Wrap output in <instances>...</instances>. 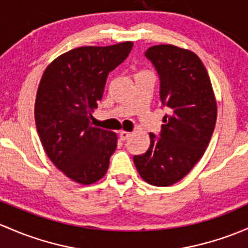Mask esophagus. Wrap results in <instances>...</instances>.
<instances>
[{
	"instance_id": "obj_1",
	"label": "esophagus",
	"mask_w": 248,
	"mask_h": 248,
	"mask_svg": "<svg viewBox=\"0 0 248 248\" xmlns=\"http://www.w3.org/2000/svg\"><path fill=\"white\" fill-rule=\"evenodd\" d=\"M131 135H132V133H129L127 131H121V132H120V139H121L122 141H124V140L128 139Z\"/></svg>"
}]
</instances>
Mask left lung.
I'll return each instance as SVG.
<instances>
[{
    "mask_svg": "<svg viewBox=\"0 0 248 248\" xmlns=\"http://www.w3.org/2000/svg\"><path fill=\"white\" fill-rule=\"evenodd\" d=\"M145 56L160 78V101L168 108L160 138L150 133V147L134 155L140 177L151 186H170L192 170L212 138L217 107L209 75L196 53L155 45Z\"/></svg>",
    "mask_w": 248,
    "mask_h": 248,
    "instance_id": "obj_1",
    "label": "left lung"
}]
</instances>
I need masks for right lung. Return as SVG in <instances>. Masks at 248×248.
<instances>
[{"mask_svg": "<svg viewBox=\"0 0 248 248\" xmlns=\"http://www.w3.org/2000/svg\"><path fill=\"white\" fill-rule=\"evenodd\" d=\"M132 41L83 46L57 57L36 91V131L47 157L66 177L83 186L107 173L117 135L91 126L107 76L128 57Z\"/></svg>", "mask_w": 248, "mask_h": 248, "instance_id": "1", "label": "right lung"}]
</instances>
